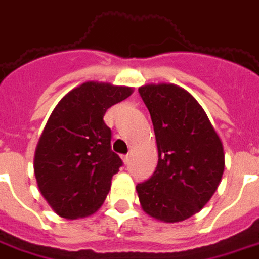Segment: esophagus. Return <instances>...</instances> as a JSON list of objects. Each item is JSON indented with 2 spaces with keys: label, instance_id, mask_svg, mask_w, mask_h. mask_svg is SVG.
I'll return each mask as SVG.
<instances>
[{
  "label": "esophagus",
  "instance_id": "esophagus-1",
  "mask_svg": "<svg viewBox=\"0 0 259 259\" xmlns=\"http://www.w3.org/2000/svg\"><path fill=\"white\" fill-rule=\"evenodd\" d=\"M122 159H123V162H124V163H127V162H129V159H130V154L123 155V156H122Z\"/></svg>",
  "mask_w": 259,
  "mask_h": 259
}]
</instances>
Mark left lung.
Returning <instances> with one entry per match:
<instances>
[{"label":"left lung","mask_w":259,"mask_h":259,"mask_svg":"<svg viewBox=\"0 0 259 259\" xmlns=\"http://www.w3.org/2000/svg\"><path fill=\"white\" fill-rule=\"evenodd\" d=\"M139 93L151 114L159 156L154 174L136 187L141 207L159 221H184L217 191L225 167L221 140L183 88L151 83Z\"/></svg>","instance_id":"1"}]
</instances>
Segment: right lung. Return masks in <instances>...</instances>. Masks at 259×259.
Here are the masks:
<instances>
[{
  "instance_id": "add662e5",
  "label": "right lung",
  "mask_w": 259,
  "mask_h": 259,
  "mask_svg": "<svg viewBox=\"0 0 259 259\" xmlns=\"http://www.w3.org/2000/svg\"><path fill=\"white\" fill-rule=\"evenodd\" d=\"M133 89L85 82L67 93L48 119L34 156L38 188L53 211L67 220L91 215L110 192L122 159L111 149L105 111Z\"/></svg>"
}]
</instances>
